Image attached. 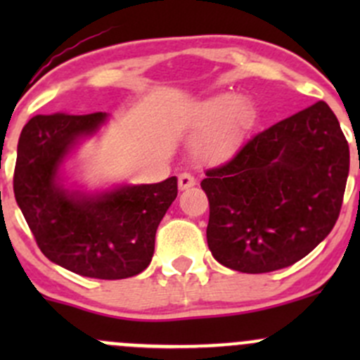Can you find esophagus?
Here are the masks:
<instances>
[{"label": "esophagus", "mask_w": 360, "mask_h": 360, "mask_svg": "<svg viewBox=\"0 0 360 360\" xmlns=\"http://www.w3.org/2000/svg\"><path fill=\"white\" fill-rule=\"evenodd\" d=\"M177 183H179V190H188V188L195 186V177L191 176L190 172H183L179 174V177H177Z\"/></svg>", "instance_id": "esophagus-1"}]
</instances>
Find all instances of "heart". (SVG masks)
<instances>
[{
    "mask_svg": "<svg viewBox=\"0 0 360 360\" xmlns=\"http://www.w3.org/2000/svg\"><path fill=\"white\" fill-rule=\"evenodd\" d=\"M252 122L249 103L231 94H221L203 101L195 111L193 125L203 136L197 143V153L207 162H221L237 148Z\"/></svg>",
    "mask_w": 360,
    "mask_h": 360,
    "instance_id": "1",
    "label": "heart"
}]
</instances>
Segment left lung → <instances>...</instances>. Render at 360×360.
I'll return each instance as SVG.
<instances>
[{
	"label": "left lung",
	"mask_w": 360,
	"mask_h": 360,
	"mask_svg": "<svg viewBox=\"0 0 360 360\" xmlns=\"http://www.w3.org/2000/svg\"><path fill=\"white\" fill-rule=\"evenodd\" d=\"M348 167L345 134L322 101L252 136L200 183L212 256L242 274L291 266L336 224Z\"/></svg>",
	"instance_id": "1"
}]
</instances>
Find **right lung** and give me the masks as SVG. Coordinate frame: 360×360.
Instances as JSON below:
<instances>
[{"instance_id": "right-lung-1", "label": "right lung", "mask_w": 360, "mask_h": 360, "mask_svg": "<svg viewBox=\"0 0 360 360\" xmlns=\"http://www.w3.org/2000/svg\"><path fill=\"white\" fill-rule=\"evenodd\" d=\"M104 112L38 115L20 132L13 193L39 250L69 271L118 281L146 270L155 235L177 179L122 186L96 198L69 195L56 177L60 162L79 136L96 132Z\"/></svg>"}]
</instances>
